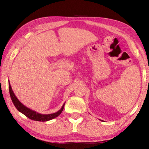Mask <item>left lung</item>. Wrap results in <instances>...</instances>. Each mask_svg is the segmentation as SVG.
I'll return each instance as SVG.
<instances>
[{
	"instance_id": "left-lung-1",
	"label": "left lung",
	"mask_w": 149,
	"mask_h": 149,
	"mask_svg": "<svg viewBox=\"0 0 149 149\" xmlns=\"http://www.w3.org/2000/svg\"><path fill=\"white\" fill-rule=\"evenodd\" d=\"M101 121H102V120H101Z\"/></svg>"
}]
</instances>
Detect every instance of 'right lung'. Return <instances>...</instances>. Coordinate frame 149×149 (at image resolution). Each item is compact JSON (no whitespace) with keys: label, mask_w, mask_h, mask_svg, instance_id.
Segmentation results:
<instances>
[{"label":"right lung","mask_w":149,"mask_h":149,"mask_svg":"<svg viewBox=\"0 0 149 149\" xmlns=\"http://www.w3.org/2000/svg\"><path fill=\"white\" fill-rule=\"evenodd\" d=\"M8 85H9L10 95L12 101L14 103L15 107L17 108V110H18L19 112L22 113V114H24L26 116H27V118L32 120L39 121V122H47V121L54 119V118L58 116L62 113L63 109H64L65 103L62 105L61 109L59 110L56 112L53 113V114H40V113H38L36 111H34L31 109H30V108H27V107H26V106L22 104V103L17 99L16 96L15 95V94L14 93L11 87L10 84V81L8 82Z\"/></svg>","instance_id":"add662e5"}]
</instances>
